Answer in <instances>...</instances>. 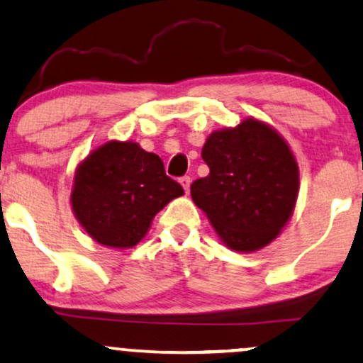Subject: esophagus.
Returning a JSON list of instances; mask_svg holds the SVG:
<instances>
[{
  "label": "esophagus",
  "instance_id": "34e87169",
  "mask_svg": "<svg viewBox=\"0 0 363 363\" xmlns=\"http://www.w3.org/2000/svg\"><path fill=\"white\" fill-rule=\"evenodd\" d=\"M179 182H181V186L184 187L186 193H189V186H191V177L189 176H182L179 179Z\"/></svg>",
  "mask_w": 363,
  "mask_h": 363
}]
</instances>
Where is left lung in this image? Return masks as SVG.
<instances>
[{
    "label": "left lung",
    "mask_w": 363,
    "mask_h": 363,
    "mask_svg": "<svg viewBox=\"0 0 363 363\" xmlns=\"http://www.w3.org/2000/svg\"><path fill=\"white\" fill-rule=\"evenodd\" d=\"M206 177L191 184L194 203L221 240L253 252L277 237L294 209L299 170L287 143L257 120L209 135L203 147Z\"/></svg>",
    "instance_id": "left-lung-1"
}]
</instances>
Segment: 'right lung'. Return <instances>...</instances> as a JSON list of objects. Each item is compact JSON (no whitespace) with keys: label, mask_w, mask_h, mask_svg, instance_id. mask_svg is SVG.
<instances>
[{"label":"right lung","mask_w":363,"mask_h":363,"mask_svg":"<svg viewBox=\"0 0 363 363\" xmlns=\"http://www.w3.org/2000/svg\"><path fill=\"white\" fill-rule=\"evenodd\" d=\"M184 194L159 155L133 142H108L77 169L72 209L101 245L128 248L145 237L157 213Z\"/></svg>","instance_id":"right-lung-1"}]
</instances>
